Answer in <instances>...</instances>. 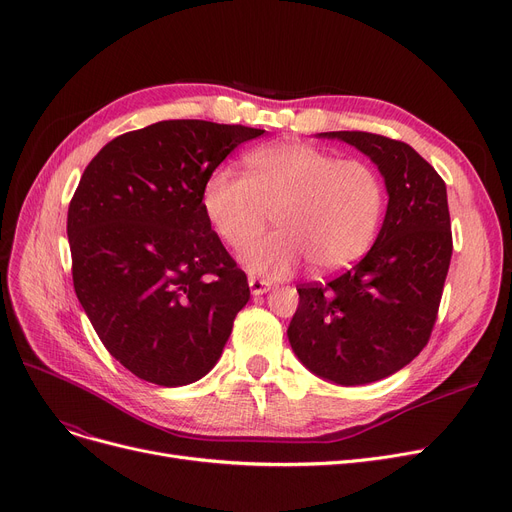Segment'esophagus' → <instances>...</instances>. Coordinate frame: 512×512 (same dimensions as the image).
<instances>
[{
	"instance_id": "1",
	"label": "esophagus",
	"mask_w": 512,
	"mask_h": 512,
	"mask_svg": "<svg viewBox=\"0 0 512 512\" xmlns=\"http://www.w3.org/2000/svg\"><path fill=\"white\" fill-rule=\"evenodd\" d=\"M249 286H251L253 297H259V294H265L267 290L272 288V282H270V280H261V278L251 276V278H249Z\"/></svg>"
}]
</instances>
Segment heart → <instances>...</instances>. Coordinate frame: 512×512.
<instances>
[{"instance_id": "b5f03b06", "label": "heart", "mask_w": 512, "mask_h": 512, "mask_svg": "<svg viewBox=\"0 0 512 512\" xmlns=\"http://www.w3.org/2000/svg\"><path fill=\"white\" fill-rule=\"evenodd\" d=\"M201 201L213 230L236 251L246 249L273 211L279 230L242 255L251 272L286 276L305 259L315 272H338L375 240L386 184L365 159H340L307 143H276L245 157V176L213 170Z\"/></svg>"}]
</instances>
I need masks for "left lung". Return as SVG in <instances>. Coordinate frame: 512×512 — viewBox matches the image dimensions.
I'll return each mask as SVG.
<instances>
[{
	"instance_id": "1",
	"label": "left lung",
	"mask_w": 512,
	"mask_h": 512,
	"mask_svg": "<svg viewBox=\"0 0 512 512\" xmlns=\"http://www.w3.org/2000/svg\"><path fill=\"white\" fill-rule=\"evenodd\" d=\"M319 137L369 155L390 199L382 230L359 263L326 284L297 286L288 340L319 378L361 386L409 365L432 336L452 257L446 184L402 141L363 130Z\"/></svg>"
}]
</instances>
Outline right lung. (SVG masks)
Here are the masks:
<instances>
[{
    "label": "right lung",
    "mask_w": 512,
    "mask_h": 512,
    "mask_svg": "<svg viewBox=\"0 0 512 512\" xmlns=\"http://www.w3.org/2000/svg\"><path fill=\"white\" fill-rule=\"evenodd\" d=\"M263 132L155 122L107 143L76 186L68 207L76 297L107 353L145 382L201 380L251 299L201 197L228 153Z\"/></svg>",
    "instance_id": "add662e5"
}]
</instances>
